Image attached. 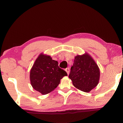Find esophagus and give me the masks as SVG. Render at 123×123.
Returning <instances> with one entry per match:
<instances>
[{"label":"esophagus","mask_w":123,"mask_h":123,"mask_svg":"<svg viewBox=\"0 0 123 123\" xmlns=\"http://www.w3.org/2000/svg\"><path fill=\"white\" fill-rule=\"evenodd\" d=\"M65 70H66V71L67 72V74H69V72H70V69L68 68H66V69H65Z\"/></svg>","instance_id":"34e87169"}]
</instances>
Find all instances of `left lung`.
<instances>
[{
    "label": "left lung",
    "instance_id": "1",
    "mask_svg": "<svg viewBox=\"0 0 123 123\" xmlns=\"http://www.w3.org/2000/svg\"><path fill=\"white\" fill-rule=\"evenodd\" d=\"M99 77V68L90 55L86 54L75 57L69 75L75 87L89 92L98 85Z\"/></svg>",
    "mask_w": 123,
    "mask_h": 123
}]
</instances>
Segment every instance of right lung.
Returning a JSON list of instances; mask_svg holds the SVG:
<instances>
[{
    "label": "right lung",
    "mask_w": 123,
    "mask_h": 123,
    "mask_svg": "<svg viewBox=\"0 0 123 123\" xmlns=\"http://www.w3.org/2000/svg\"><path fill=\"white\" fill-rule=\"evenodd\" d=\"M67 75L66 71L59 68L57 61L41 54L31 70V83L35 90L46 95L56 88L60 80Z\"/></svg>",
    "instance_id": "obj_1"
}]
</instances>
